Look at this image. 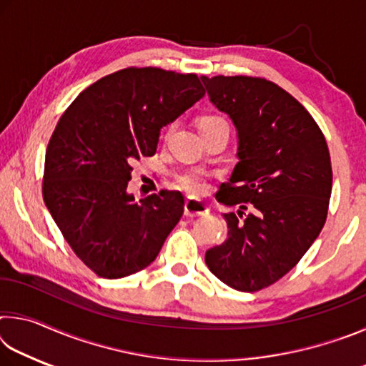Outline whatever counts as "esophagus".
Returning a JSON list of instances; mask_svg holds the SVG:
<instances>
[{"label": "esophagus", "mask_w": 366, "mask_h": 366, "mask_svg": "<svg viewBox=\"0 0 366 366\" xmlns=\"http://www.w3.org/2000/svg\"><path fill=\"white\" fill-rule=\"evenodd\" d=\"M184 212H185V216H190V218L192 216H205L209 213V207L205 202L198 200V198L189 197L187 200H185Z\"/></svg>", "instance_id": "obj_1"}]
</instances>
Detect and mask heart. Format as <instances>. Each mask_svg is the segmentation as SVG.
<instances>
[{
	"instance_id": "1",
	"label": "heart",
	"mask_w": 366,
	"mask_h": 366,
	"mask_svg": "<svg viewBox=\"0 0 366 366\" xmlns=\"http://www.w3.org/2000/svg\"><path fill=\"white\" fill-rule=\"evenodd\" d=\"M218 124H226V121L219 116H205L200 119L198 127L218 126ZM179 182H181L184 189L194 192V194H202V192H205L207 189V172H203L200 169L187 171L179 177Z\"/></svg>"
}]
</instances>
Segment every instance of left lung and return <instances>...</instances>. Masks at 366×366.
I'll return each instance as SVG.
<instances>
[{
    "mask_svg": "<svg viewBox=\"0 0 366 366\" xmlns=\"http://www.w3.org/2000/svg\"><path fill=\"white\" fill-rule=\"evenodd\" d=\"M202 82L239 139V163L218 197L239 209L222 214L227 239L207 250L205 263L229 287L257 292L292 269L323 229L330 150L318 124L280 85L247 76H202Z\"/></svg>",
    "mask_w": 366,
    "mask_h": 366,
    "instance_id": "8db88e82",
    "label": "left lung"
}]
</instances>
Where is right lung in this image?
Here are the masks:
<instances>
[{"label": "right lung", "mask_w": 366, "mask_h": 366, "mask_svg": "<svg viewBox=\"0 0 366 366\" xmlns=\"http://www.w3.org/2000/svg\"><path fill=\"white\" fill-rule=\"evenodd\" d=\"M205 95L195 74L127 67L97 80L61 116L49 139L43 200L74 253L107 280L154 262L184 213L161 190L135 202L132 163L157 152L159 131Z\"/></svg>", "instance_id": "right-lung-1"}]
</instances>
